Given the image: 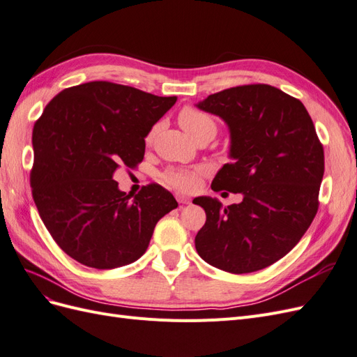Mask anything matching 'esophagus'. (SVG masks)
<instances>
[{"label": "esophagus", "instance_id": "esophagus-1", "mask_svg": "<svg viewBox=\"0 0 357 357\" xmlns=\"http://www.w3.org/2000/svg\"><path fill=\"white\" fill-rule=\"evenodd\" d=\"M176 199L180 204H189L190 202V198L186 197V195H183V193H180V192H176Z\"/></svg>", "mask_w": 357, "mask_h": 357}]
</instances>
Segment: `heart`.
Returning <instances> with one entry per match:
<instances>
[{
  "label": "heart",
  "mask_w": 357,
  "mask_h": 357,
  "mask_svg": "<svg viewBox=\"0 0 357 357\" xmlns=\"http://www.w3.org/2000/svg\"><path fill=\"white\" fill-rule=\"evenodd\" d=\"M178 123L192 138H197L198 135L205 132H211L213 135L215 134L214 119L207 113L193 109V107H185V109L178 113ZM155 132H156V128H153L152 131H150L147 139H152ZM202 171H204L202 168L199 169L169 168L164 174V180L168 183V185L174 186L177 189L190 190L197 186L198 176Z\"/></svg>",
  "instance_id": "obj_1"
}]
</instances>
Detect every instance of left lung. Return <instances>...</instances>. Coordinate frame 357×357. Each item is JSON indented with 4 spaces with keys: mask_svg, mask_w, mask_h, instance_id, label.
<instances>
[{
    "mask_svg": "<svg viewBox=\"0 0 357 357\" xmlns=\"http://www.w3.org/2000/svg\"><path fill=\"white\" fill-rule=\"evenodd\" d=\"M197 107L229 129L231 162L211 189L243 195L228 207L211 197L193 199L207 214L197 252L226 273L259 271L286 256L317 213L325 155L314 123L304 104L269 84L225 89Z\"/></svg>",
    "mask_w": 357,
    "mask_h": 357,
    "instance_id": "obj_1",
    "label": "left lung"
}]
</instances>
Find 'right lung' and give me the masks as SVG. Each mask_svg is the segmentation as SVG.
<instances>
[{
  "mask_svg": "<svg viewBox=\"0 0 357 357\" xmlns=\"http://www.w3.org/2000/svg\"><path fill=\"white\" fill-rule=\"evenodd\" d=\"M131 86L89 82L63 89L32 131V198L53 240L74 261L96 269L135 262L160 218L177 201L159 185L137 195L113 180L119 165L144 158V138L176 104Z\"/></svg>",
  "mask_w": 357,
  "mask_h": 357,
  "instance_id": "right-lung-1",
  "label": "right lung"
}]
</instances>
